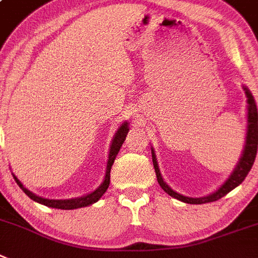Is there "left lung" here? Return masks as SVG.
<instances>
[{"instance_id": "left-lung-1", "label": "left lung", "mask_w": 258, "mask_h": 258, "mask_svg": "<svg viewBox=\"0 0 258 258\" xmlns=\"http://www.w3.org/2000/svg\"><path fill=\"white\" fill-rule=\"evenodd\" d=\"M243 91L247 97V131H246V138H244V146L243 151H242L241 157L238 159L237 164H235L234 170L229 175V177L224 181L218 190L214 192L209 194L203 198H190V196L181 195V194L173 191L167 183L164 182L163 177L161 175V171L158 167V162H157L156 153H154V148L152 147V161H153V167L156 171L157 181H158L159 186L163 188L166 192L172 198L177 199V200L186 203V204H207V203H212V201H217L222 199L223 196L227 195L228 192L237 187L238 185H241L248 172L251 171L252 166H253L254 158L257 154V144H258V114H257V106L256 101H254L253 96H252L251 91L243 86Z\"/></svg>"}]
</instances>
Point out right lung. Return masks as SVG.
I'll use <instances>...</instances> for the list:
<instances>
[{
    "instance_id": "right-lung-1",
    "label": "right lung",
    "mask_w": 258,
    "mask_h": 258,
    "mask_svg": "<svg viewBox=\"0 0 258 258\" xmlns=\"http://www.w3.org/2000/svg\"><path fill=\"white\" fill-rule=\"evenodd\" d=\"M129 132V122L124 121L120 127L115 133L114 138H112L111 144H110V149H109V158H107V164H106V171H105V177L104 181H102L101 185L94 190L92 192L86 194L83 196H78V198H72V199H46V198H41V196L36 195V194L31 192L30 190L25 187V186L21 183V181L16 177V176L12 173L14 176L15 181L17 182V185L20 186L23 188L24 192L31 199V200L36 201L39 204L45 205V207L49 208H55V209H62V210H72V209H78V208H85L88 207V205H92L94 203L100 200L102 195L106 192L107 187L110 185V171H111V166L114 163L115 158H116L117 153H119L120 148H121L122 143H124L125 138H126V134Z\"/></svg>"
}]
</instances>
